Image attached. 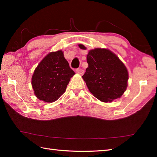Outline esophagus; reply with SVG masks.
Listing matches in <instances>:
<instances>
[{"label": "esophagus", "mask_w": 157, "mask_h": 157, "mask_svg": "<svg viewBox=\"0 0 157 157\" xmlns=\"http://www.w3.org/2000/svg\"><path fill=\"white\" fill-rule=\"evenodd\" d=\"M75 72L79 74V75H83V74L84 73V71L82 68H78V69H76V70H75Z\"/></svg>", "instance_id": "obj_1"}]
</instances>
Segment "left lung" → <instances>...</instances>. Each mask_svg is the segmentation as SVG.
Here are the masks:
<instances>
[{"mask_svg":"<svg viewBox=\"0 0 157 157\" xmlns=\"http://www.w3.org/2000/svg\"><path fill=\"white\" fill-rule=\"evenodd\" d=\"M82 50L84 45L79 44ZM89 66L82 78L89 91L104 102H111L122 96L127 87L129 79L126 66L111 50L95 48L86 56Z\"/></svg>","mask_w":157,"mask_h":157,"instance_id":"1","label":"left lung"}]
</instances>
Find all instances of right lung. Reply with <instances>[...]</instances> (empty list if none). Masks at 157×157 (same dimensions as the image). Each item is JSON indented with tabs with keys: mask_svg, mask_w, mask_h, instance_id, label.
Masks as SVG:
<instances>
[{
	"mask_svg": "<svg viewBox=\"0 0 157 157\" xmlns=\"http://www.w3.org/2000/svg\"><path fill=\"white\" fill-rule=\"evenodd\" d=\"M75 74L62 50L50 52L39 63L32 77L34 95L45 102H55L65 92Z\"/></svg>",
	"mask_w": 157,
	"mask_h": 157,
	"instance_id": "obj_1",
	"label": "right lung"
}]
</instances>
